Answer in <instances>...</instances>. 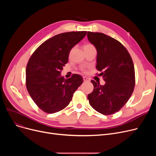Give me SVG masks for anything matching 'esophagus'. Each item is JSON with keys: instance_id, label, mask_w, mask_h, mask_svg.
Returning <instances> with one entry per match:
<instances>
[{"instance_id": "esophagus-1", "label": "esophagus", "mask_w": 156, "mask_h": 156, "mask_svg": "<svg viewBox=\"0 0 156 156\" xmlns=\"http://www.w3.org/2000/svg\"><path fill=\"white\" fill-rule=\"evenodd\" d=\"M83 81H90V79L86 77V76H83Z\"/></svg>"}]
</instances>
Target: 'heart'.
<instances>
[{
	"mask_svg": "<svg viewBox=\"0 0 156 156\" xmlns=\"http://www.w3.org/2000/svg\"><path fill=\"white\" fill-rule=\"evenodd\" d=\"M94 47V46L92 45H91V44H87V45H85L84 46V48H85V47Z\"/></svg>",
	"mask_w": 156,
	"mask_h": 156,
	"instance_id": "obj_1",
	"label": "heart"
}]
</instances>
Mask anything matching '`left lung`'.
Segmentation results:
<instances>
[{"mask_svg":"<svg viewBox=\"0 0 156 156\" xmlns=\"http://www.w3.org/2000/svg\"><path fill=\"white\" fill-rule=\"evenodd\" d=\"M89 42L97 50V69L105 83L94 80L88 95L92 107L104 115L119 111L132 95L135 84L134 65L126 48L119 41L102 33L88 31Z\"/></svg>","mask_w":156,"mask_h":156,"instance_id":"left-lung-1","label":"left lung"}]
</instances>
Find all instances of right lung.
Wrapping results in <instances>:
<instances>
[{
    "mask_svg": "<svg viewBox=\"0 0 156 156\" xmlns=\"http://www.w3.org/2000/svg\"><path fill=\"white\" fill-rule=\"evenodd\" d=\"M87 31L62 33L41 44L30 58L26 69V85L31 99L43 111L52 114L64 109L82 84L81 76L66 79L61 73L68 62L72 48Z\"/></svg>",
    "mask_w": 156,
    "mask_h": 156,
    "instance_id": "add662e5",
    "label": "right lung"
}]
</instances>
